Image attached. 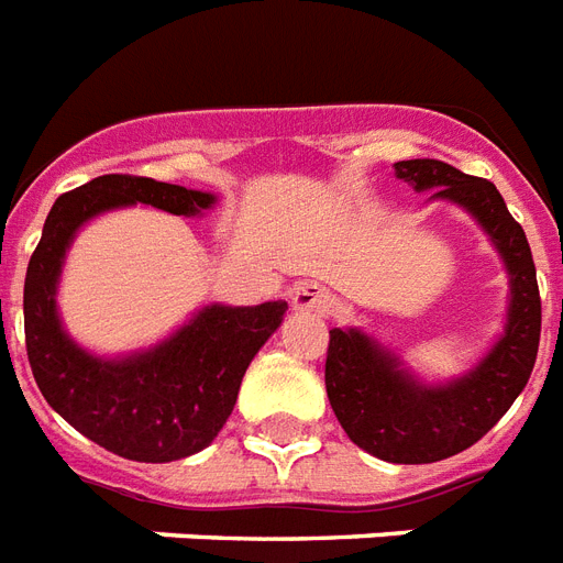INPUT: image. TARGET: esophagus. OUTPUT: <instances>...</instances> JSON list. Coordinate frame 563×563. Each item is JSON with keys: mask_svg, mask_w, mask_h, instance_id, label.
<instances>
[{"mask_svg": "<svg viewBox=\"0 0 563 563\" xmlns=\"http://www.w3.org/2000/svg\"><path fill=\"white\" fill-rule=\"evenodd\" d=\"M290 305H294V310H313V313H322V310L331 308V294H328L322 285H317V282H299V285L290 290Z\"/></svg>", "mask_w": 563, "mask_h": 563, "instance_id": "34e87169", "label": "esophagus"}]
</instances>
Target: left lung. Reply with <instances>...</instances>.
Returning a JSON list of instances; mask_svg holds the SVG:
<instances>
[{
    "instance_id": "left-lung-1",
    "label": "left lung",
    "mask_w": 563,
    "mask_h": 563,
    "mask_svg": "<svg viewBox=\"0 0 563 563\" xmlns=\"http://www.w3.org/2000/svg\"><path fill=\"white\" fill-rule=\"evenodd\" d=\"M395 177L430 200L460 206L479 223L509 276V308L497 343L465 375L427 384L360 328H331L325 389L336 421L357 448L395 465L448 460L500 421L532 375L541 343V294L523 227L494 183L439 159L395 162Z\"/></svg>"
}]
</instances>
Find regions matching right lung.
Instances as JSON below:
<instances>
[{
	"label": "right lung",
	"mask_w": 563,
	"mask_h": 563,
	"mask_svg": "<svg viewBox=\"0 0 563 563\" xmlns=\"http://www.w3.org/2000/svg\"><path fill=\"white\" fill-rule=\"evenodd\" d=\"M136 203L197 218L218 197L128 174H103L57 197L25 273V349L43 398L78 433L124 460L174 462L209 448L223 430L246 366L276 334L287 302H214L151 349L119 357L87 352L57 310L66 253L89 220Z\"/></svg>",
	"instance_id": "right-lung-1"
}]
</instances>
